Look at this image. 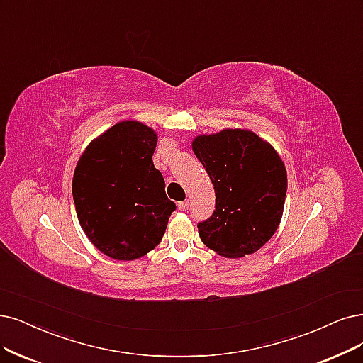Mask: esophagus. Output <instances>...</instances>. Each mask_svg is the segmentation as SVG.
<instances>
[{"instance_id": "1", "label": "esophagus", "mask_w": 363, "mask_h": 363, "mask_svg": "<svg viewBox=\"0 0 363 363\" xmlns=\"http://www.w3.org/2000/svg\"><path fill=\"white\" fill-rule=\"evenodd\" d=\"M189 206H190V202H189V200H182V202H179V203H178V208H179V211H182V212L189 211Z\"/></svg>"}]
</instances>
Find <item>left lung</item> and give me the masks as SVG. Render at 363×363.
<instances>
[{
    "mask_svg": "<svg viewBox=\"0 0 363 363\" xmlns=\"http://www.w3.org/2000/svg\"><path fill=\"white\" fill-rule=\"evenodd\" d=\"M193 151L216 190V209L197 224L202 242L224 257L256 252L283 216L287 172L274 147L247 130L199 136Z\"/></svg>",
    "mask_w": 363,
    "mask_h": 363,
    "instance_id": "8db88e82",
    "label": "left lung"
}]
</instances>
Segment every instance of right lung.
<instances>
[{
  "label": "right lung",
  "instance_id": "right-lung-1",
  "mask_svg": "<svg viewBox=\"0 0 363 363\" xmlns=\"http://www.w3.org/2000/svg\"><path fill=\"white\" fill-rule=\"evenodd\" d=\"M157 134L123 121L89 143L73 177L76 213L91 242L106 256L134 260L163 239L177 205L154 167Z\"/></svg>",
  "mask_w": 363,
  "mask_h": 363
}]
</instances>
